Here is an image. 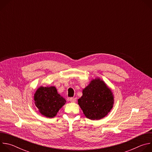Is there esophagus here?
Segmentation results:
<instances>
[{"mask_svg":"<svg viewBox=\"0 0 152 152\" xmlns=\"http://www.w3.org/2000/svg\"><path fill=\"white\" fill-rule=\"evenodd\" d=\"M70 101L71 102H73V103L76 102V98H74V97H71V98L70 99Z\"/></svg>","mask_w":152,"mask_h":152,"instance_id":"34e87169","label":"esophagus"}]
</instances>
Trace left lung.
I'll list each match as a JSON object with an SVG mask.
<instances>
[{
	"label": "left lung",
	"instance_id": "obj_1",
	"mask_svg": "<svg viewBox=\"0 0 152 152\" xmlns=\"http://www.w3.org/2000/svg\"><path fill=\"white\" fill-rule=\"evenodd\" d=\"M82 96L78 99L85 117L97 120L104 117L113 107L114 97L111 90L100 79L93 80L82 91Z\"/></svg>",
	"mask_w": 152,
	"mask_h": 152
}]
</instances>
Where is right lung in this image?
I'll use <instances>...</instances> for the list:
<instances>
[{"instance_id":"1","label":"right lung","mask_w":152,"mask_h":152,"mask_svg":"<svg viewBox=\"0 0 152 152\" xmlns=\"http://www.w3.org/2000/svg\"><path fill=\"white\" fill-rule=\"evenodd\" d=\"M34 100L39 112L49 118L54 117L66 102L55 86H41L34 94Z\"/></svg>"}]
</instances>
